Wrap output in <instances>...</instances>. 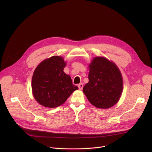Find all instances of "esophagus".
<instances>
[{
  "mask_svg": "<svg viewBox=\"0 0 152 152\" xmlns=\"http://www.w3.org/2000/svg\"><path fill=\"white\" fill-rule=\"evenodd\" d=\"M78 87H79V90H82L83 88V84L82 83H80L78 84Z\"/></svg>",
  "mask_w": 152,
  "mask_h": 152,
  "instance_id": "obj_1",
  "label": "esophagus"
}]
</instances>
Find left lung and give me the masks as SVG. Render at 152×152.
Wrapping results in <instances>:
<instances>
[{
    "label": "left lung",
    "instance_id": "obj_1",
    "mask_svg": "<svg viewBox=\"0 0 152 152\" xmlns=\"http://www.w3.org/2000/svg\"><path fill=\"white\" fill-rule=\"evenodd\" d=\"M89 82L83 92L91 104L102 109L115 105L121 96L123 77L116 64L102 57L94 58L89 65Z\"/></svg>",
    "mask_w": 152,
    "mask_h": 152
}]
</instances>
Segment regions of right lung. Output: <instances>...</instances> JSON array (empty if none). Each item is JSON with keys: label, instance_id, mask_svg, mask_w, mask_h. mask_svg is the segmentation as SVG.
Returning a JSON list of instances; mask_svg holds the SVG:
<instances>
[{"label": "right lung", "instance_id": "1", "mask_svg": "<svg viewBox=\"0 0 152 152\" xmlns=\"http://www.w3.org/2000/svg\"><path fill=\"white\" fill-rule=\"evenodd\" d=\"M66 62L60 56L44 60L36 67L32 78V91L36 100L45 107L55 108L65 103L78 87L64 73Z\"/></svg>", "mask_w": 152, "mask_h": 152}]
</instances>
